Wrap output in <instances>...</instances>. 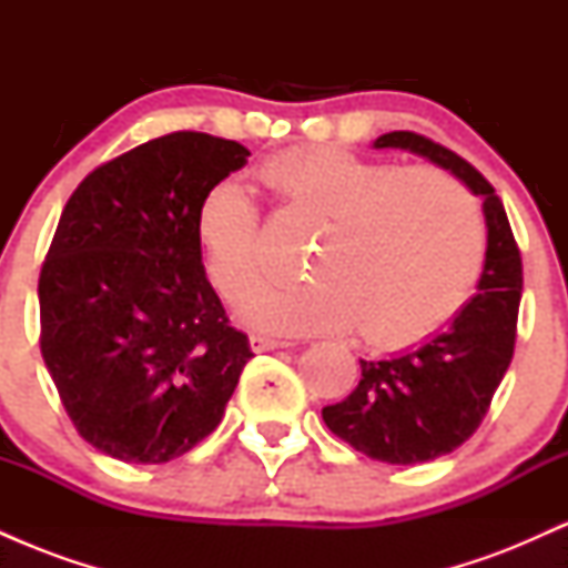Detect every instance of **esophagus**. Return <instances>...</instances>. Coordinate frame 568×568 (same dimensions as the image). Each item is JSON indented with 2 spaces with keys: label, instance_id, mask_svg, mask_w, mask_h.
Instances as JSON below:
<instances>
[{
  "label": "esophagus",
  "instance_id": "esophagus-1",
  "mask_svg": "<svg viewBox=\"0 0 568 568\" xmlns=\"http://www.w3.org/2000/svg\"><path fill=\"white\" fill-rule=\"evenodd\" d=\"M277 347H291V344L288 342H280V338L258 336V334L251 336V349L253 352H270V349H277Z\"/></svg>",
  "mask_w": 568,
  "mask_h": 568
}]
</instances>
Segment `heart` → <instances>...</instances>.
<instances>
[{
    "label": "heart",
    "mask_w": 568,
    "mask_h": 568,
    "mask_svg": "<svg viewBox=\"0 0 568 568\" xmlns=\"http://www.w3.org/2000/svg\"><path fill=\"white\" fill-rule=\"evenodd\" d=\"M258 179L291 219L317 226L306 253L315 280L266 291L247 317L277 334H334L357 325L376 349L425 342L467 304L486 256L473 194L433 165L397 168L344 149H288ZM194 232L226 302L264 285L258 205L234 181L202 194Z\"/></svg>",
    "instance_id": "obj_1"
}]
</instances>
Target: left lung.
<instances>
[{
    "instance_id": "left-lung-1",
    "label": "left lung",
    "mask_w": 568,
    "mask_h": 568,
    "mask_svg": "<svg viewBox=\"0 0 568 568\" xmlns=\"http://www.w3.org/2000/svg\"><path fill=\"white\" fill-rule=\"evenodd\" d=\"M374 149L419 154L484 200L486 262L478 293L446 331L387 361H361V384L323 408L325 425L355 452L387 465H419L459 448L484 422L513 361L524 266L494 186L452 149L408 130L384 133Z\"/></svg>"
}]
</instances>
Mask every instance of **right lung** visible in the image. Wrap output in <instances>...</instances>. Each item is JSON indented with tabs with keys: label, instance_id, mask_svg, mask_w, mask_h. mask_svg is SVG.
I'll list each match as a JSON object with an SVG mask.
<instances>
[{
	"label": "right lung",
	"instance_id": "add662e5",
	"mask_svg": "<svg viewBox=\"0 0 568 568\" xmlns=\"http://www.w3.org/2000/svg\"><path fill=\"white\" fill-rule=\"evenodd\" d=\"M247 158L181 130L95 168L63 207L39 275V347L101 454L162 465L224 416L253 352L207 283L194 213Z\"/></svg>",
	"mask_w": 568,
	"mask_h": 568
}]
</instances>
